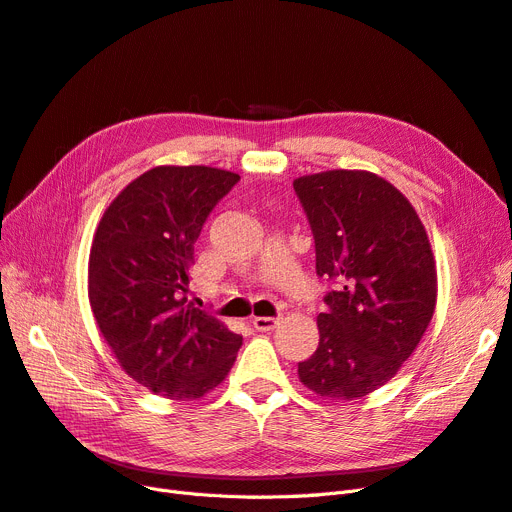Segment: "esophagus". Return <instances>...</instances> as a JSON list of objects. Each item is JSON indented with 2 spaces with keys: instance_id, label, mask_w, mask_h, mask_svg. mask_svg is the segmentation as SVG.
I'll return each instance as SVG.
<instances>
[{
  "instance_id": "obj_1",
  "label": "esophagus",
  "mask_w": 512,
  "mask_h": 512,
  "mask_svg": "<svg viewBox=\"0 0 512 512\" xmlns=\"http://www.w3.org/2000/svg\"><path fill=\"white\" fill-rule=\"evenodd\" d=\"M278 323H280L278 318L259 316V318H255V320H253V327H255L257 331H272V329H276V327H278Z\"/></svg>"
}]
</instances>
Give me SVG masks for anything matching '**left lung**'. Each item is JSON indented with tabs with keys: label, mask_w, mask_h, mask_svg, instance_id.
Masks as SVG:
<instances>
[{
	"label": "left lung",
	"mask_w": 512,
	"mask_h": 512,
	"mask_svg": "<svg viewBox=\"0 0 512 512\" xmlns=\"http://www.w3.org/2000/svg\"><path fill=\"white\" fill-rule=\"evenodd\" d=\"M308 215L316 274L329 280L318 348L299 380L333 401L390 382L418 348L437 306V266L409 200L367 170H327L293 181Z\"/></svg>",
	"instance_id": "left-lung-1"
}]
</instances>
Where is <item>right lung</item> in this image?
<instances>
[{
    "label": "right lung",
    "instance_id": "add662e5",
    "mask_svg": "<svg viewBox=\"0 0 512 512\" xmlns=\"http://www.w3.org/2000/svg\"><path fill=\"white\" fill-rule=\"evenodd\" d=\"M240 181L211 166H156L128 183L88 259L94 320L132 380L168 399H200L230 373L242 337L187 304L194 244Z\"/></svg>",
    "mask_w": 512,
    "mask_h": 512
}]
</instances>
